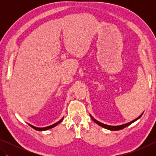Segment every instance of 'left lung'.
<instances>
[{"label": "left lung", "instance_id": "obj_1", "mask_svg": "<svg viewBox=\"0 0 156 156\" xmlns=\"http://www.w3.org/2000/svg\"><path fill=\"white\" fill-rule=\"evenodd\" d=\"M141 115H142V114L140 116V117H138L137 119H135V120H133V121H132L129 122H127V123H126V124L121 125H119V126H111V125H105V124L102 123V122H99V121L96 120V119H94L93 117H92L91 115H90V117H91V119H92V121H93L94 122H95L97 124H98V125H99L100 126H101V127H104V128H105V129H109V130H111V131H118V130H121V129H124L125 127H127V126H129V125H130L131 123H133V122H135V121H137V119H140V118L141 117Z\"/></svg>", "mask_w": 156, "mask_h": 156}]
</instances>
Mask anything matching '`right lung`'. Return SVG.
I'll return each instance as SVG.
<instances>
[{
	"label": "right lung",
	"mask_w": 156,
	"mask_h": 156,
	"mask_svg": "<svg viewBox=\"0 0 156 156\" xmlns=\"http://www.w3.org/2000/svg\"><path fill=\"white\" fill-rule=\"evenodd\" d=\"M63 119H64V117H63L60 121H59L58 122H55V123H54V124H53V125H49V126H48V127H42V128H39V127H34V126H33V125H30V124H29V123H28V125H29V126H31V127L32 128H34V129H35V130H37V131H45V130H48V129H51V128H53L54 127H55V126L58 125L59 123H60V122L62 121Z\"/></svg>",
	"instance_id": "right-lung-1"
}]
</instances>
